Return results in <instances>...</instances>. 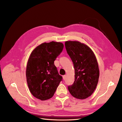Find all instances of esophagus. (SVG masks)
Returning a JSON list of instances; mask_svg holds the SVG:
<instances>
[{
  "instance_id": "34e87169",
  "label": "esophagus",
  "mask_w": 122,
  "mask_h": 122,
  "mask_svg": "<svg viewBox=\"0 0 122 122\" xmlns=\"http://www.w3.org/2000/svg\"><path fill=\"white\" fill-rule=\"evenodd\" d=\"M62 77H63V79L65 80L66 79V75H64L63 76H62Z\"/></svg>"
}]
</instances>
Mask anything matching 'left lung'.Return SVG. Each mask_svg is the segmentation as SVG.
<instances>
[{
  "label": "left lung",
  "mask_w": 122,
  "mask_h": 122,
  "mask_svg": "<svg viewBox=\"0 0 122 122\" xmlns=\"http://www.w3.org/2000/svg\"><path fill=\"white\" fill-rule=\"evenodd\" d=\"M65 44L75 70V81L68 86V90L74 97L85 99L93 93L98 82L99 69L96 57L85 44L76 41H68Z\"/></svg>",
  "instance_id": "obj_1"
}]
</instances>
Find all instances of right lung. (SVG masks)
Segmentation results:
<instances>
[{
  "mask_svg": "<svg viewBox=\"0 0 122 122\" xmlns=\"http://www.w3.org/2000/svg\"><path fill=\"white\" fill-rule=\"evenodd\" d=\"M64 44L43 43L32 50L27 61L26 76L28 88L35 97L42 101L53 97L61 80L54 61L62 52Z\"/></svg>",
  "mask_w": 122,
  "mask_h": 122,
  "instance_id": "right-lung-1",
  "label": "right lung"
}]
</instances>
